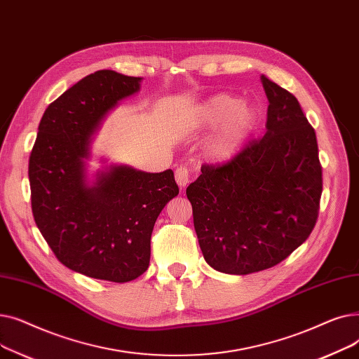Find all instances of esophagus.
<instances>
[{
	"label": "esophagus",
	"mask_w": 359,
	"mask_h": 359,
	"mask_svg": "<svg viewBox=\"0 0 359 359\" xmlns=\"http://www.w3.org/2000/svg\"><path fill=\"white\" fill-rule=\"evenodd\" d=\"M175 177H176V182H177V184L180 187L187 186V184H189V182H191V173H189V170H187L184 165H180V167L176 168Z\"/></svg>",
	"instance_id": "obj_1"
}]
</instances>
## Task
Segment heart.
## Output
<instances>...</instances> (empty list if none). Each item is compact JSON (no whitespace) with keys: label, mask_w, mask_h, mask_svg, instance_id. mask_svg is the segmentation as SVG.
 <instances>
[{"label":"heart","mask_w":359,"mask_h":359,"mask_svg":"<svg viewBox=\"0 0 359 359\" xmlns=\"http://www.w3.org/2000/svg\"><path fill=\"white\" fill-rule=\"evenodd\" d=\"M252 119V110L236 97L219 94L206 102L201 109L198 125L205 129L221 125L217 134L206 144L208 157L215 161L231 158L246 137Z\"/></svg>","instance_id":"1"}]
</instances>
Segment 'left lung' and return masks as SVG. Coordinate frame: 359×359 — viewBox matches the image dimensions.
<instances>
[{
  "label": "left lung",
  "instance_id": "1",
  "mask_svg": "<svg viewBox=\"0 0 359 359\" xmlns=\"http://www.w3.org/2000/svg\"><path fill=\"white\" fill-rule=\"evenodd\" d=\"M266 132L229 161L202 164L186 189L205 260L248 275L287 259L311 234L322 196L314 128L294 94L262 75Z\"/></svg>",
  "mask_w": 359,
  "mask_h": 359
}]
</instances>
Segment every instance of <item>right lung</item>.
Wrapping results in <instances>:
<instances>
[{"mask_svg": "<svg viewBox=\"0 0 359 359\" xmlns=\"http://www.w3.org/2000/svg\"><path fill=\"white\" fill-rule=\"evenodd\" d=\"M140 83L110 69L87 75L48 106L29 158L32 212L56 259L71 271L119 284L148 269L157 217L179 195L172 170L111 165L93 186L87 182L90 137Z\"/></svg>", "mask_w": 359, "mask_h": 359, "instance_id": "obj_1", "label": "right lung"}]
</instances>
